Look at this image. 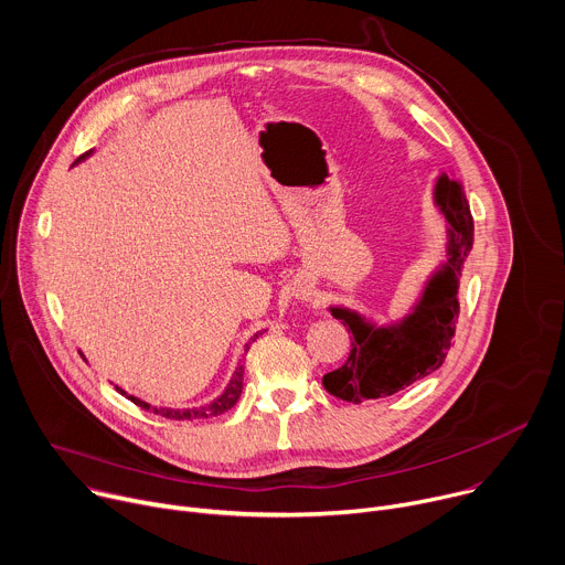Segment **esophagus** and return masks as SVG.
Listing matches in <instances>:
<instances>
[{"instance_id": "obj_1", "label": "esophagus", "mask_w": 565, "mask_h": 565, "mask_svg": "<svg viewBox=\"0 0 565 565\" xmlns=\"http://www.w3.org/2000/svg\"><path fill=\"white\" fill-rule=\"evenodd\" d=\"M312 295V288L308 286V284H299V286H295V297H299V299H308Z\"/></svg>"}]
</instances>
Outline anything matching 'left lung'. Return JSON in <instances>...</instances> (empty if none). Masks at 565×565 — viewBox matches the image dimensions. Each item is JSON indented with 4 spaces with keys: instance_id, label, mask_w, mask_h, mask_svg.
<instances>
[{
    "instance_id": "1",
    "label": "left lung",
    "mask_w": 565,
    "mask_h": 565,
    "mask_svg": "<svg viewBox=\"0 0 565 565\" xmlns=\"http://www.w3.org/2000/svg\"><path fill=\"white\" fill-rule=\"evenodd\" d=\"M434 201L447 221L445 264L429 277L414 310L380 327L351 308H329L353 335L347 362L321 380L331 395L360 405L402 391L445 362L456 333L458 279L473 244V218L462 185L445 172Z\"/></svg>"
}]
</instances>
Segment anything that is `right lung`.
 Segmentation results:
<instances>
[{"instance_id": "right-lung-1", "label": "right lung", "mask_w": 565, "mask_h": 565, "mask_svg": "<svg viewBox=\"0 0 565 565\" xmlns=\"http://www.w3.org/2000/svg\"><path fill=\"white\" fill-rule=\"evenodd\" d=\"M87 156H92V151H87V153H83L79 156L75 163H79V160H85ZM262 333H257L255 338H250V342H255L257 338H259ZM250 344H246V349H248ZM241 388H244V364H238L236 366V371L232 373V377H230V382H227V386H225V391L216 397V399H212L210 405H203V407H196V409H170V407H151V405H147V402H142V399H138V397H134V395H127L120 386H116V391H120L122 395H127L134 405H138V407H142V409H151L153 414H158V416H163V418H170V420H192V418H210V416H221V414H225L227 409H232L234 405H236V399H238V395H241Z\"/></svg>"}]
</instances>
